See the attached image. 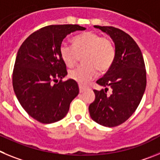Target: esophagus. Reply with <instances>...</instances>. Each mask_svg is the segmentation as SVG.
I'll return each instance as SVG.
<instances>
[{"mask_svg":"<svg viewBox=\"0 0 160 160\" xmlns=\"http://www.w3.org/2000/svg\"><path fill=\"white\" fill-rule=\"evenodd\" d=\"M79 89H80V92L81 93L86 90V88H84L83 86H82V85H79Z\"/></svg>","mask_w":160,"mask_h":160,"instance_id":"34e87169","label":"esophagus"}]
</instances>
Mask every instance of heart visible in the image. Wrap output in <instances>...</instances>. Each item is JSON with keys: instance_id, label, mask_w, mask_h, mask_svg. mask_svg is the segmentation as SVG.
<instances>
[{"instance_id": "b5f03b06", "label": "heart", "mask_w": 160, "mask_h": 160, "mask_svg": "<svg viewBox=\"0 0 160 160\" xmlns=\"http://www.w3.org/2000/svg\"><path fill=\"white\" fill-rule=\"evenodd\" d=\"M74 45L63 42L60 46V54L64 64L72 67L83 56V62L79 67L70 70L68 76L80 84H85L111 68L116 57V48L108 37H101L93 32H86L73 38Z\"/></svg>"}]
</instances>
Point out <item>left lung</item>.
<instances>
[{"mask_svg":"<svg viewBox=\"0 0 160 160\" xmlns=\"http://www.w3.org/2000/svg\"><path fill=\"white\" fill-rule=\"evenodd\" d=\"M94 27L110 36L116 57L104 76L96 81L105 88L94 90L96 98L88 110L95 122L112 128L124 123L142 100L147 83L144 60L138 44L125 32L112 26ZM108 87L112 89L110 96L106 93Z\"/></svg>","mask_w":160,"mask_h":160,"instance_id":"left-lung-1","label":"left lung"}]
</instances>
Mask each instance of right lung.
<instances>
[{"instance_id": "add662e5", "label": "right lung", "mask_w": 160, "mask_h": 160, "mask_svg": "<svg viewBox=\"0 0 160 160\" xmlns=\"http://www.w3.org/2000/svg\"><path fill=\"white\" fill-rule=\"evenodd\" d=\"M85 29L78 24L44 27L32 33L17 52L14 92L25 112L37 121L52 123L62 119L79 94L75 80L62 81L68 72L60 46L68 34Z\"/></svg>"}]
</instances>
